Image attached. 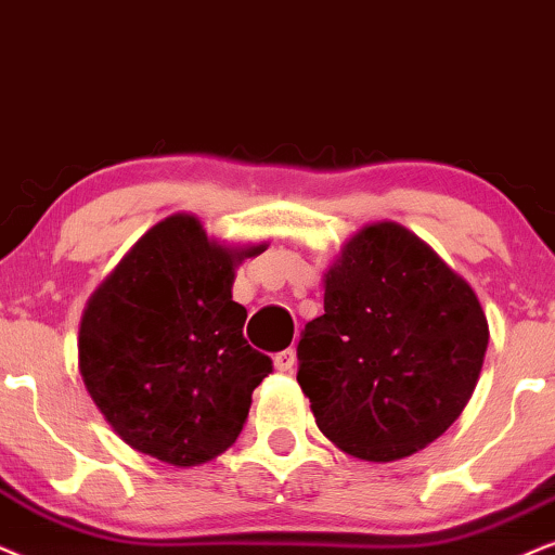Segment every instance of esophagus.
<instances>
[{
  "label": "esophagus",
  "mask_w": 555,
  "mask_h": 555,
  "mask_svg": "<svg viewBox=\"0 0 555 555\" xmlns=\"http://www.w3.org/2000/svg\"><path fill=\"white\" fill-rule=\"evenodd\" d=\"M294 361H297V356H294L292 348L279 350V353L273 356V366H276V371H284V374H286V371H292Z\"/></svg>",
  "instance_id": "1"
}]
</instances>
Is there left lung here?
I'll return each instance as SVG.
<instances>
[{
  "mask_svg": "<svg viewBox=\"0 0 555 555\" xmlns=\"http://www.w3.org/2000/svg\"><path fill=\"white\" fill-rule=\"evenodd\" d=\"M489 325L459 273L397 222L363 228L299 335L297 382L340 451L395 461L440 438L474 395Z\"/></svg>",
  "mask_w": 555,
  "mask_h": 555,
  "instance_id": "obj_1",
  "label": "left lung"
}]
</instances>
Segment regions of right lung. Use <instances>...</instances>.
Here are the masks:
<instances>
[{
    "mask_svg": "<svg viewBox=\"0 0 555 555\" xmlns=\"http://www.w3.org/2000/svg\"><path fill=\"white\" fill-rule=\"evenodd\" d=\"M199 220L173 215L149 230L89 299L79 366L120 438L171 466H196L235 443L271 359L243 338L235 263Z\"/></svg>",
    "mask_w": 555,
    "mask_h": 555,
    "instance_id": "right-lung-1",
    "label": "right lung"
}]
</instances>
